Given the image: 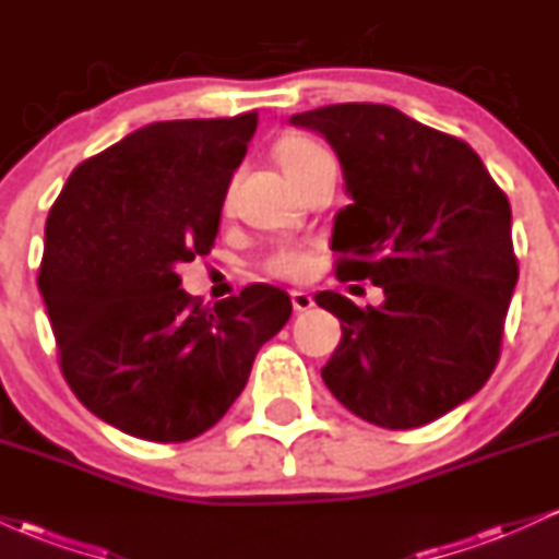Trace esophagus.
<instances>
[{
  "label": "esophagus",
  "mask_w": 559,
  "mask_h": 559,
  "mask_svg": "<svg viewBox=\"0 0 559 559\" xmlns=\"http://www.w3.org/2000/svg\"><path fill=\"white\" fill-rule=\"evenodd\" d=\"M292 305H294V310H297V312H307L310 307H316V299H312L307 292H297V288H294Z\"/></svg>",
  "instance_id": "obj_1"
}]
</instances>
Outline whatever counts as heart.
<instances>
[{
    "instance_id": "1",
    "label": "heart",
    "mask_w": 559,
    "mask_h": 559,
    "mask_svg": "<svg viewBox=\"0 0 559 559\" xmlns=\"http://www.w3.org/2000/svg\"><path fill=\"white\" fill-rule=\"evenodd\" d=\"M329 155L318 141L307 139V136H284L275 146V159L284 168L288 178H294L297 173H301L312 159ZM310 267V258H307L305 249L299 247H278L275 252L267 254L265 260V273L275 275V278H286V281H297L307 273Z\"/></svg>"
}]
</instances>
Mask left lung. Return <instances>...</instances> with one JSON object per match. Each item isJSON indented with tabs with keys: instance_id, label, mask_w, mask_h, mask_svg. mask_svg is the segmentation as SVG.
I'll return each mask as SVG.
<instances>
[{
	"instance_id": "left-lung-1",
	"label": "left lung",
	"mask_w": 559,
	"mask_h": 559,
	"mask_svg": "<svg viewBox=\"0 0 559 559\" xmlns=\"http://www.w3.org/2000/svg\"><path fill=\"white\" fill-rule=\"evenodd\" d=\"M292 123L323 133L342 163L352 204L333 221L338 281H370L386 297L362 310L316 294L342 320L325 386L373 426H426L499 362L518 284L510 202L463 139L389 105H329Z\"/></svg>"
}]
</instances>
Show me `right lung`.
<instances>
[{
    "instance_id": "right-lung-1",
    "label": "right lung",
    "mask_w": 559,
    "mask_h": 559,
    "mask_svg": "<svg viewBox=\"0 0 559 559\" xmlns=\"http://www.w3.org/2000/svg\"><path fill=\"white\" fill-rule=\"evenodd\" d=\"M258 112L165 120L70 173L44 228L38 288L68 386L96 418L146 441L197 439L247 386L260 346L292 318L252 284L210 310L178 265L210 254Z\"/></svg>"
}]
</instances>
